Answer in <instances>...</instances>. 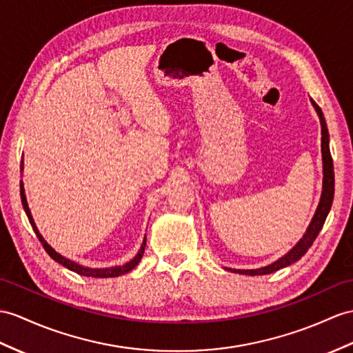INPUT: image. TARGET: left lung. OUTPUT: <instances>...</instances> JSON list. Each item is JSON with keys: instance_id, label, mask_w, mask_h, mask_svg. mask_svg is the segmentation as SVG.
Wrapping results in <instances>:
<instances>
[{"instance_id": "left-lung-1", "label": "left lung", "mask_w": 353, "mask_h": 353, "mask_svg": "<svg viewBox=\"0 0 353 353\" xmlns=\"http://www.w3.org/2000/svg\"><path fill=\"white\" fill-rule=\"evenodd\" d=\"M312 105H313L314 110L317 112V117H319L321 127H322L321 148H322V163H323V181H322L321 201H319V205H317L310 225H308L303 238H301L299 241L294 247H292L285 256H281L280 259H277L276 262L262 266V268H256V270H232V268H229V271H234L238 274H245V276H265V274L276 272L281 268H285V266H289L294 262L299 261L301 257L307 253L308 248L312 247L316 236L319 235L321 229L323 228V223L331 210L332 199H334V165H332V159H331V152H330V133H328V127H326L323 112L319 106L316 105L314 100H312Z\"/></svg>"}]
</instances>
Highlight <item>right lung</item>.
<instances>
[{"label": "right lung", "mask_w": 353, "mask_h": 353, "mask_svg": "<svg viewBox=\"0 0 353 353\" xmlns=\"http://www.w3.org/2000/svg\"><path fill=\"white\" fill-rule=\"evenodd\" d=\"M21 170H23V161L21 163ZM21 199H22V205H23V210L25 212H27V217L31 223L32 226V230L36 232V235L39 238V241L41 243V245L45 247V250L48 252V254L52 257V259L58 263H61L63 266H65L67 270H70L76 274H81V276H85V277H94V279H109V277H118V276H123V274L132 271L133 268H136L137 263L141 262L142 256H143V252H145V245H147V236H143V241H142V245L139 248V252H137V254L133 257L132 261L125 262L124 265H118V266H110V268H88V266H83V265H79L76 263L74 261H70L67 259V257H64L63 254H59L58 252H55L52 247H50L46 239L43 238V235L39 232L36 223H34V219L31 216V211H30V206H28V202H27V196H25V188H23V183L21 181Z\"/></svg>", "instance_id": "right-lung-1"}]
</instances>
